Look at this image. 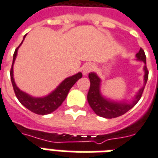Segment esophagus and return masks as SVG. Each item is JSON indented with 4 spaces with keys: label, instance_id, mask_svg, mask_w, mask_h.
Instances as JSON below:
<instances>
[{
    "label": "esophagus",
    "instance_id": "obj_1",
    "mask_svg": "<svg viewBox=\"0 0 158 158\" xmlns=\"http://www.w3.org/2000/svg\"><path fill=\"white\" fill-rule=\"evenodd\" d=\"M95 68V66L93 63H86L85 65L83 67V74L87 75L89 72H91Z\"/></svg>",
    "mask_w": 158,
    "mask_h": 158
}]
</instances>
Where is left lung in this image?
I'll return each mask as SVG.
<instances>
[{
  "instance_id": "8db88e82",
  "label": "left lung",
  "mask_w": 158,
  "mask_h": 158,
  "mask_svg": "<svg viewBox=\"0 0 158 158\" xmlns=\"http://www.w3.org/2000/svg\"><path fill=\"white\" fill-rule=\"evenodd\" d=\"M136 61L144 62V84L143 86L137 91L131 101H114L104 96L101 90L102 79L96 73L91 72L89 73V79L90 82L89 92L87 95V100L90 107L95 112L96 115L105 118H113L117 117L122 116L129 110L132 108L136 103L139 102L142 96L143 90L145 88L147 79H148V70L146 68V57L145 52L142 49H139L138 53L135 55Z\"/></svg>"
}]
</instances>
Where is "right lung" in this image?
Instances as JSON below:
<instances>
[{
    "label": "right lung",
    "mask_w": 158,
    "mask_h": 158,
    "mask_svg": "<svg viewBox=\"0 0 158 158\" xmlns=\"http://www.w3.org/2000/svg\"><path fill=\"white\" fill-rule=\"evenodd\" d=\"M25 36L26 35H24L23 37V41L24 40ZM23 41L21 42L19 47L16 49L15 52L13 54L12 69H11V72H10L11 81H12L16 96L23 106H25L26 108H28L32 113L39 114V115H46L49 113H53L64 102V100L66 99V97L68 96L69 90L72 88L73 85L80 78H82V73L79 72L74 75L66 78L64 80H62V82L59 84V85L54 90L49 93L47 96H41V97H35V96H30L29 94L19 89L16 85L15 80L13 78V65H14L16 57L18 55V50L20 47V45L23 44Z\"/></svg>",
    "instance_id": "obj_1"
}]
</instances>
